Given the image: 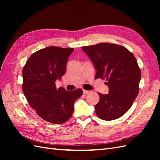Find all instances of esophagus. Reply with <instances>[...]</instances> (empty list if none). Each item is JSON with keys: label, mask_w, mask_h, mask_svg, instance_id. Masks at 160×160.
<instances>
[{"label": "esophagus", "mask_w": 160, "mask_h": 160, "mask_svg": "<svg viewBox=\"0 0 160 160\" xmlns=\"http://www.w3.org/2000/svg\"><path fill=\"white\" fill-rule=\"evenodd\" d=\"M83 92L84 94H88V93H90V91H88V90H83Z\"/></svg>", "instance_id": "esophagus-1"}]
</instances>
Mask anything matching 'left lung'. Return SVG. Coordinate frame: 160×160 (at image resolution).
<instances>
[{
	"label": "left lung",
	"instance_id": "obj_1",
	"mask_svg": "<svg viewBox=\"0 0 160 160\" xmlns=\"http://www.w3.org/2000/svg\"><path fill=\"white\" fill-rule=\"evenodd\" d=\"M97 71L95 79H106L108 94L98 93L99 103L95 106L98 117L111 121L122 117L132 107L139 93L141 70L135 56L126 48L101 42L82 47Z\"/></svg>",
	"mask_w": 160,
	"mask_h": 160
}]
</instances>
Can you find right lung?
<instances>
[{
  "label": "right lung",
  "mask_w": 160,
  "mask_h": 160,
  "mask_svg": "<svg viewBox=\"0 0 160 160\" xmlns=\"http://www.w3.org/2000/svg\"><path fill=\"white\" fill-rule=\"evenodd\" d=\"M74 49L48 47L34 52L22 69V91L31 107L48 122L61 124L69 120L81 89H57L55 81L65 74L66 65Z\"/></svg>",
  "instance_id": "1"
}]
</instances>
